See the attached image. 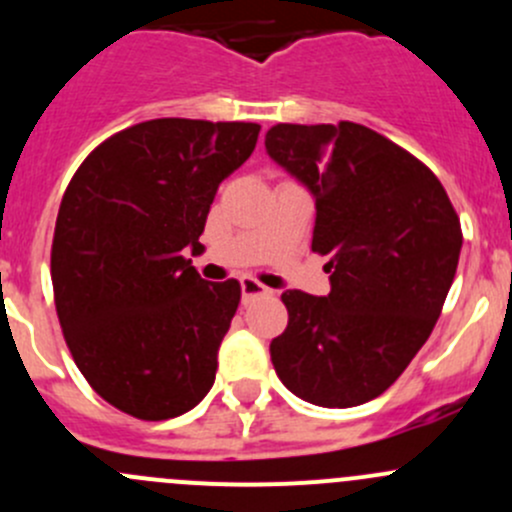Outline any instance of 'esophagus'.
I'll return each mask as SVG.
<instances>
[{
  "instance_id": "34e87169",
  "label": "esophagus",
  "mask_w": 512,
  "mask_h": 512,
  "mask_svg": "<svg viewBox=\"0 0 512 512\" xmlns=\"http://www.w3.org/2000/svg\"><path fill=\"white\" fill-rule=\"evenodd\" d=\"M240 289H242V299H245V302H250V299H255V297H270L272 294V289H267L262 282H257L255 277H242Z\"/></svg>"
}]
</instances>
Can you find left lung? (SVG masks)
Masks as SVG:
<instances>
[{"label":"left lung","instance_id":"obj_1","mask_svg":"<svg viewBox=\"0 0 512 512\" xmlns=\"http://www.w3.org/2000/svg\"><path fill=\"white\" fill-rule=\"evenodd\" d=\"M265 148L314 195L312 250L329 255L327 297L289 289L270 356L282 384L324 409L384 394L431 337L461 255L441 180L352 121L277 123Z\"/></svg>","mask_w":512,"mask_h":512}]
</instances>
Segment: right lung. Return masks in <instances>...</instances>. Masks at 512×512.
<instances>
[{
	"instance_id": "1",
	"label": "right lung",
	"mask_w": 512,
	"mask_h": 512,
	"mask_svg": "<svg viewBox=\"0 0 512 512\" xmlns=\"http://www.w3.org/2000/svg\"><path fill=\"white\" fill-rule=\"evenodd\" d=\"M260 126L153 118L86 156L61 198L51 285L66 347L101 399L143 421L205 399L240 282H205L203 250L218 185L255 151Z\"/></svg>"
}]
</instances>
